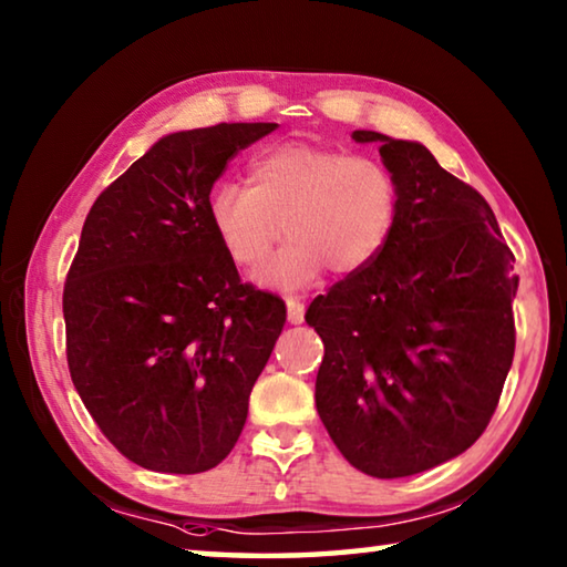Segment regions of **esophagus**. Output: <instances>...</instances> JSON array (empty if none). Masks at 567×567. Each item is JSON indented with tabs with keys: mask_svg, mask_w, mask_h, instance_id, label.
Wrapping results in <instances>:
<instances>
[{
	"mask_svg": "<svg viewBox=\"0 0 567 567\" xmlns=\"http://www.w3.org/2000/svg\"><path fill=\"white\" fill-rule=\"evenodd\" d=\"M305 320V302L300 298H287V322H292V326H300Z\"/></svg>",
	"mask_w": 567,
	"mask_h": 567,
	"instance_id": "34e87169",
	"label": "esophagus"
}]
</instances>
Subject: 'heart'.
<instances>
[{
	"label": "heart",
	"mask_w": 567,
	"mask_h": 567,
	"mask_svg": "<svg viewBox=\"0 0 567 567\" xmlns=\"http://www.w3.org/2000/svg\"><path fill=\"white\" fill-rule=\"evenodd\" d=\"M249 188L224 182L206 196V221L231 262L255 269L290 239L259 282L300 290L322 269L358 275L389 245L399 217L396 176L381 161L285 143L249 164Z\"/></svg>",
	"instance_id": "1"
}]
</instances>
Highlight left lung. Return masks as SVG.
Instances as JSON below:
<instances>
[{"mask_svg":"<svg viewBox=\"0 0 567 567\" xmlns=\"http://www.w3.org/2000/svg\"><path fill=\"white\" fill-rule=\"evenodd\" d=\"M396 176L389 245L305 312L326 346L316 406L340 454L379 480L466 452L487 429L515 355V257L482 194L426 146L375 131Z\"/></svg>","mask_w":567,"mask_h":567,"instance_id":"1","label":"left lung"}]
</instances>
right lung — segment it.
<instances>
[{
	"instance_id": "obj_1",
	"label": "right lung",
	"mask_w": 567,
	"mask_h": 567,
	"mask_svg": "<svg viewBox=\"0 0 567 567\" xmlns=\"http://www.w3.org/2000/svg\"><path fill=\"white\" fill-rule=\"evenodd\" d=\"M275 128L168 133L83 224L62 292L70 375L107 442L143 470L217 466L282 332V300L239 282L206 221L227 161Z\"/></svg>"
}]
</instances>
